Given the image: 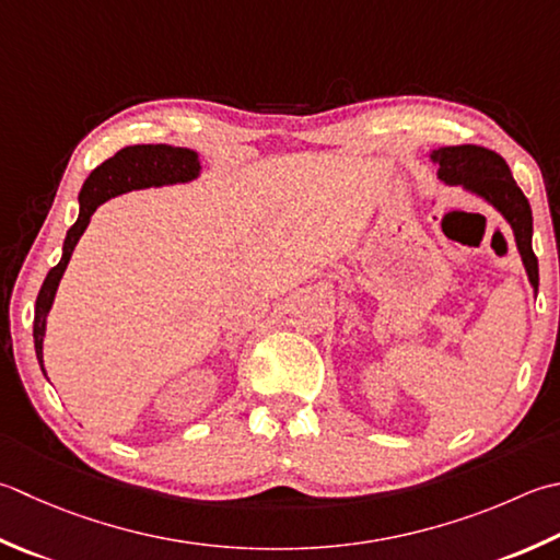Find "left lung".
I'll use <instances>...</instances> for the list:
<instances>
[{
  "instance_id": "obj_1",
  "label": "left lung",
  "mask_w": 560,
  "mask_h": 560,
  "mask_svg": "<svg viewBox=\"0 0 560 560\" xmlns=\"http://www.w3.org/2000/svg\"><path fill=\"white\" fill-rule=\"evenodd\" d=\"M432 160L440 164V179L446 184H464L488 199L512 225L517 249L529 273L534 291L539 289V261L532 249V206L512 179L508 162L498 152L480 145H448L432 152Z\"/></svg>"
}]
</instances>
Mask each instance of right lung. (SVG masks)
<instances>
[{"mask_svg": "<svg viewBox=\"0 0 560 560\" xmlns=\"http://www.w3.org/2000/svg\"><path fill=\"white\" fill-rule=\"evenodd\" d=\"M199 155L186 148H172V145H130L118 150L114 158L98 164V167L86 177L82 191H80V218L68 230L62 245V259L55 265L36 299V315H33V345H36V357L43 369V335H46V315L52 305L55 291L62 279L68 261L72 257L74 245L80 243L82 233L90 225V218L96 211V206L112 199V196L126 194L130 189H145V186H162V184H177V182H191L199 177ZM46 374V369H43Z\"/></svg>", "mask_w": 560, "mask_h": 560, "instance_id": "right-lung-1", "label": "right lung"}]
</instances>
